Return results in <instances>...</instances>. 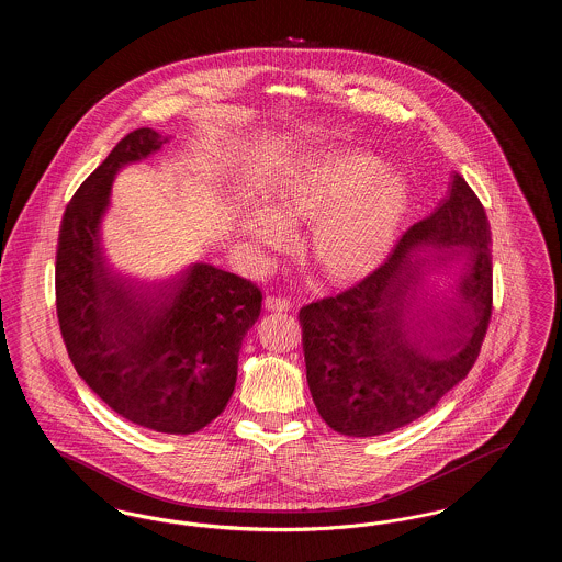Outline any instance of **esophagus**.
Returning a JSON list of instances; mask_svg holds the SVG:
<instances>
[{
  "label": "esophagus",
  "mask_w": 562,
  "mask_h": 562,
  "mask_svg": "<svg viewBox=\"0 0 562 562\" xmlns=\"http://www.w3.org/2000/svg\"><path fill=\"white\" fill-rule=\"evenodd\" d=\"M266 310L271 314H286L293 310V303L289 299H280V296H268L266 299Z\"/></svg>",
  "instance_id": "obj_1"
}]
</instances>
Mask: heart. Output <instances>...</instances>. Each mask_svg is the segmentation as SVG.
Returning <instances> with one entry per match:
<instances>
[{
    "instance_id": "1",
    "label": "heart",
    "mask_w": 562,
    "mask_h": 562,
    "mask_svg": "<svg viewBox=\"0 0 562 562\" xmlns=\"http://www.w3.org/2000/svg\"><path fill=\"white\" fill-rule=\"evenodd\" d=\"M411 195L401 177L362 149L305 161L271 195V213L248 209L240 234L259 252L284 250L289 227L312 223L307 250L322 278L337 286L369 278L398 240Z\"/></svg>"
}]
</instances>
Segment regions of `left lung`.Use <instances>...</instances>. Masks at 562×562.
Listing matches in <instances>:
<instances>
[{
	"label": "left lung",
	"instance_id": "8db88e82",
	"mask_svg": "<svg viewBox=\"0 0 562 562\" xmlns=\"http://www.w3.org/2000/svg\"><path fill=\"white\" fill-rule=\"evenodd\" d=\"M488 241L481 200L453 175L449 198L381 268L299 312L307 385L330 428L353 438L404 428L465 379L491 318ZM457 260L450 289L429 290L428 276Z\"/></svg>",
	"mask_w": 562,
	"mask_h": 562
}]
</instances>
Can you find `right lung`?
<instances>
[{
    "instance_id": "obj_1",
    "label": "right lung",
    "mask_w": 562,
    "mask_h": 562,
    "mask_svg": "<svg viewBox=\"0 0 562 562\" xmlns=\"http://www.w3.org/2000/svg\"><path fill=\"white\" fill-rule=\"evenodd\" d=\"M166 143L154 128L124 136L67 204L56 314L76 371L101 401L136 426L193 434L232 398L241 341L261 316L263 294L202 261L154 282L109 266L103 218L113 179Z\"/></svg>"
}]
</instances>
